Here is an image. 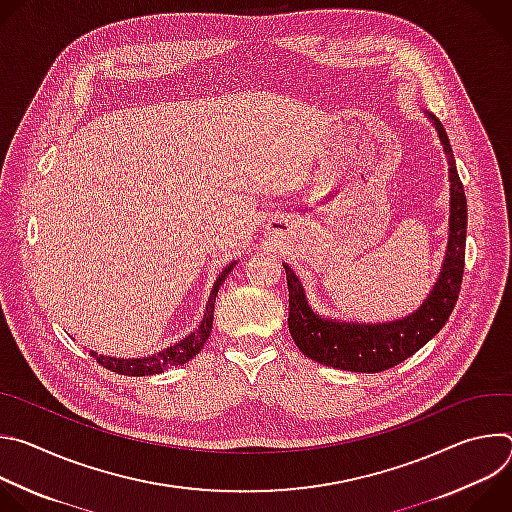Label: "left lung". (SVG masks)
<instances>
[{"mask_svg": "<svg viewBox=\"0 0 512 512\" xmlns=\"http://www.w3.org/2000/svg\"><path fill=\"white\" fill-rule=\"evenodd\" d=\"M440 135L444 152L450 166V239L444 267L437 277L431 294L411 316L387 322V324H358V322H336L322 318L312 312L306 300V291L283 263L289 289V332L296 346L312 360L352 373H381L395 364L403 362L425 346L440 332L456 302L462 287L464 257H466V227L468 206L464 186L460 182L456 160L448 133L435 115L427 113Z\"/></svg>", "mask_w": 512, "mask_h": 512, "instance_id": "obj_1", "label": "left lung"}]
</instances>
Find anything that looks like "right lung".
Instances as JSON below:
<instances>
[{
  "label": "right lung",
  "instance_id": "obj_1",
  "mask_svg": "<svg viewBox=\"0 0 512 512\" xmlns=\"http://www.w3.org/2000/svg\"><path fill=\"white\" fill-rule=\"evenodd\" d=\"M235 263H231L221 275H218L214 287H212V294L206 306V314L198 326L196 332H192L190 336H186L184 340L176 342L174 346L152 354V356H143V358H115V356H103L91 350V356L101 364V367L117 373V375H125V377H145V375H160L168 369L180 367V364H186L188 360H192L202 346L206 344L210 330H212V318H214V300L218 294V287L223 285V281L227 279L229 271L233 269Z\"/></svg>",
  "mask_w": 512,
  "mask_h": 512
}]
</instances>
